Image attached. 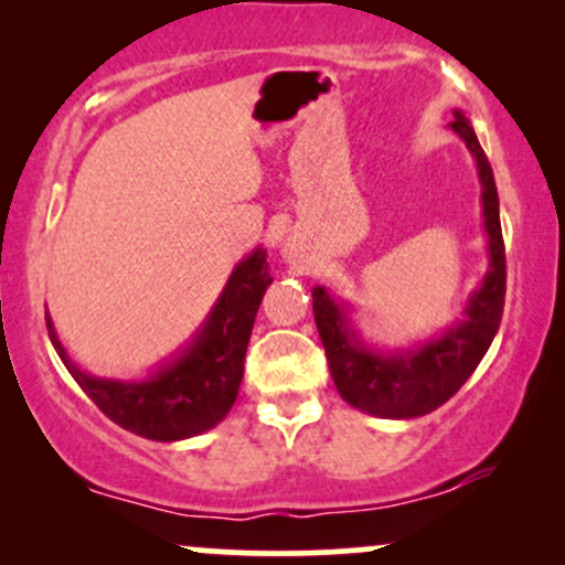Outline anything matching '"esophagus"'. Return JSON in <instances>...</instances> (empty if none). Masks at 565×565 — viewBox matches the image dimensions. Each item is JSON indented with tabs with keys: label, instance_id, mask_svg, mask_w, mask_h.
Instances as JSON below:
<instances>
[{
	"label": "esophagus",
	"instance_id": "esophagus-1",
	"mask_svg": "<svg viewBox=\"0 0 565 565\" xmlns=\"http://www.w3.org/2000/svg\"><path fill=\"white\" fill-rule=\"evenodd\" d=\"M289 255H291V252H289Z\"/></svg>",
	"mask_w": 565,
	"mask_h": 565
}]
</instances>
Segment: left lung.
<instances>
[{
	"label": "left lung",
	"mask_w": 565,
	"mask_h": 565,
	"mask_svg": "<svg viewBox=\"0 0 565 565\" xmlns=\"http://www.w3.org/2000/svg\"><path fill=\"white\" fill-rule=\"evenodd\" d=\"M451 129L465 140L478 161V174L483 185V225L489 233L491 268L483 287L470 297L468 319L454 327L436 342L408 350L401 355H374L353 340L348 332L340 305L321 287L313 289V316L319 327L323 350L337 391L350 406L377 417L408 419L436 412L451 398L481 364V359L494 340L504 310V242L499 225V199L489 159L481 142L462 114H454Z\"/></svg>",
	"instance_id": "left-lung-1"
}]
</instances>
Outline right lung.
Listing matches in <instances>:
<instances>
[{
  "instance_id": "right-lung-1",
  "label": "right lung",
  "mask_w": 565,
  "mask_h": 565,
  "mask_svg": "<svg viewBox=\"0 0 565 565\" xmlns=\"http://www.w3.org/2000/svg\"><path fill=\"white\" fill-rule=\"evenodd\" d=\"M265 252H252L233 270L210 321L201 329L183 359L164 366L146 382L97 380L71 364L47 319L50 340L66 364L71 377L79 382L93 404L135 436L151 440H180L215 427L231 412L244 377V355L255 327L257 308L270 278Z\"/></svg>"
}]
</instances>
